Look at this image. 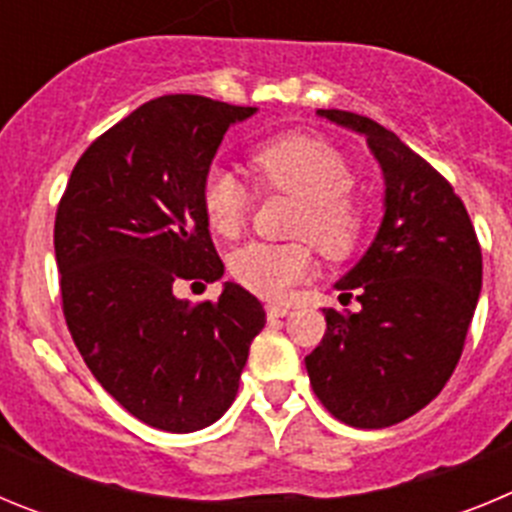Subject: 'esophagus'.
I'll list each match as a JSON object with an SVG mask.
<instances>
[{
    "instance_id": "obj_1",
    "label": "esophagus",
    "mask_w": 512,
    "mask_h": 512,
    "mask_svg": "<svg viewBox=\"0 0 512 512\" xmlns=\"http://www.w3.org/2000/svg\"><path fill=\"white\" fill-rule=\"evenodd\" d=\"M266 315L269 318H284V315H289V305H266Z\"/></svg>"
}]
</instances>
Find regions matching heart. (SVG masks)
Wrapping results in <instances>:
<instances>
[{
	"mask_svg": "<svg viewBox=\"0 0 512 512\" xmlns=\"http://www.w3.org/2000/svg\"><path fill=\"white\" fill-rule=\"evenodd\" d=\"M251 171L264 187L279 189L302 202L297 233L307 235L325 256L343 259L364 233V210L348 194L354 174L333 146L310 135H282L248 156ZM246 184L228 169H212L202 184V210L217 235L233 238L248 215ZM235 279L269 300H279L305 279L312 253L305 243H248L230 261Z\"/></svg>",
	"mask_w": 512,
	"mask_h": 512,
	"instance_id": "obj_1",
	"label": "heart"
}]
</instances>
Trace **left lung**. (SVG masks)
Here are the masks:
<instances>
[{"mask_svg": "<svg viewBox=\"0 0 512 512\" xmlns=\"http://www.w3.org/2000/svg\"><path fill=\"white\" fill-rule=\"evenodd\" d=\"M359 133L384 179L372 246L336 282L359 310L325 312V338L305 359L330 413L354 428H387L423 410L459 364L482 292V251L451 184L369 117L318 110Z\"/></svg>", "mask_w": 512, "mask_h": 512, "instance_id": "8db88e82", "label": "left lung"}]
</instances>
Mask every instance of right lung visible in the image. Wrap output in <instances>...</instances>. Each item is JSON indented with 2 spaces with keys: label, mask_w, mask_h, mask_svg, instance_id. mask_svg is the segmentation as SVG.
I'll return each instance as SVG.
<instances>
[{
  "label": "right lung",
  "mask_w": 512,
  "mask_h": 512,
  "mask_svg": "<svg viewBox=\"0 0 512 512\" xmlns=\"http://www.w3.org/2000/svg\"><path fill=\"white\" fill-rule=\"evenodd\" d=\"M256 107L197 94L140 104L74 166L56 212L63 315L79 354L122 408L192 433L233 405L266 312L241 284L189 305L179 282H217L223 261L202 184L230 125Z\"/></svg>",
  "instance_id": "add662e5"
}]
</instances>
